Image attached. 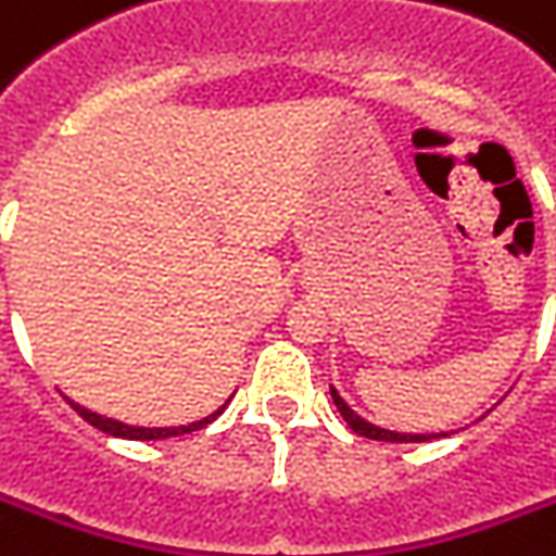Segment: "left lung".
<instances>
[{
  "label": "left lung",
  "mask_w": 556,
  "mask_h": 556,
  "mask_svg": "<svg viewBox=\"0 0 556 556\" xmlns=\"http://www.w3.org/2000/svg\"><path fill=\"white\" fill-rule=\"evenodd\" d=\"M331 399H334V405L341 410V417L346 420V426L356 432V435L374 438V441H392V444H407V441H429V438H441V435H407V432H389V429H380V426H374V422L362 420L353 407L343 402L341 395H338V389L331 387Z\"/></svg>",
  "instance_id": "1"
}]
</instances>
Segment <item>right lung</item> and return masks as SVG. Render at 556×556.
I'll list each match as a JSON object with an SVG mask.
<instances>
[{
  "label": "right lung",
  "mask_w": 556,
  "mask_h": 556,
  "mask_svg": "<svg viewBox=\"0 0 556 556\" xmlns=\"http://www.w3.org/2000/svg\"><path fill=\"white\" fill-rule=\"evenodd\" d=\"M85 420L93 426V429H100V432H105V435H115V438H130V441H157V438H173V435H185V432H198V429H203V426H210V422L225 410V405L218 407L215 414H210V417H203V420L198 422H188V426H167V429H146V426H127V422H118V420H109V417H100V414H93V410H88V407L75 405V402H70Z\"/></svg>",
  "instance_id": "1"
}]
</instances>
